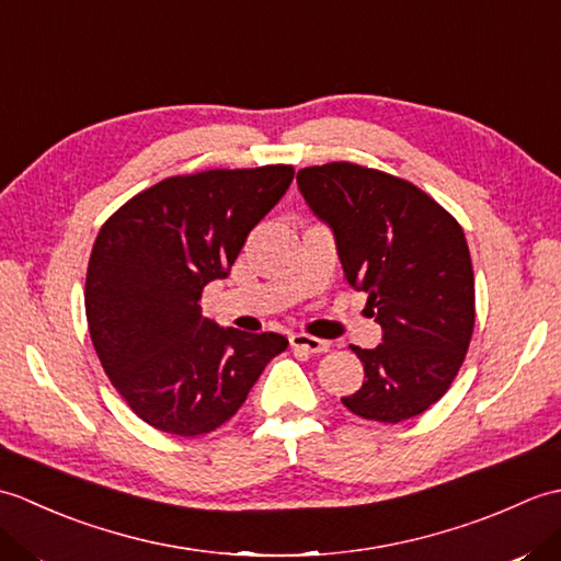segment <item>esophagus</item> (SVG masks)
<instances>
[{
    "label": "esophagus",
    "mask_w": 561,
    "mask_h": 561,
    "mask_svg": "<svg viewBox=\"0 0 561 561\" xmlns=\"http://www.w3.org/2000/svg\"><path fill=\"white\" fill-rule=\"evenodd\" d=\"M289 342H291L294 350H304V352H311V354H320V352H328L330 350V342L328 340L306 335V332H294V335L289 337Z\"/></svg>",
    "instance_id": "34e87169"
}]
</instances>
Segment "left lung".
Here are the masks:
<instances>
[{
    "label": "left lung",
    "mask_w": 561,
    "mask_h": 561,
    "mask_svg": "<svg viewBox=\"0 0 561 561\" xmlns=\"http://www.w3.org/2000/svg\"><path fill=\"white\" fill-rule=\"evenodd\" d=\"M296 183L383 328L376 350L352 344L366 380L344 408L383 424L412 420L444 398L472 340L474 277L460 224L416 185L347 161L301 169Z\"/></svg>",
    "instance_id": "8db88e82"
}]
</instances>
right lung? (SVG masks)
I'll return each instance as SVG.
<instances>
[{
  "mask_svg": "<svg viewBox=\"0 0 561 561\" xmlns=\"http://www.w3.org/2000/svg\"><path fill=\"white\" fill-rule=\"evenodd\" d=\"M291 181L284 163L173 175L101 226L83 291L91 342L129 410L159 432H214L287 350L277 332L214 325L199 299Z\"/></svg>",
  "mask_w": 561,
  "mask_h": 561,
  "instance_id": "add662e5",
  "label": "right lung"
}]
</instances>
